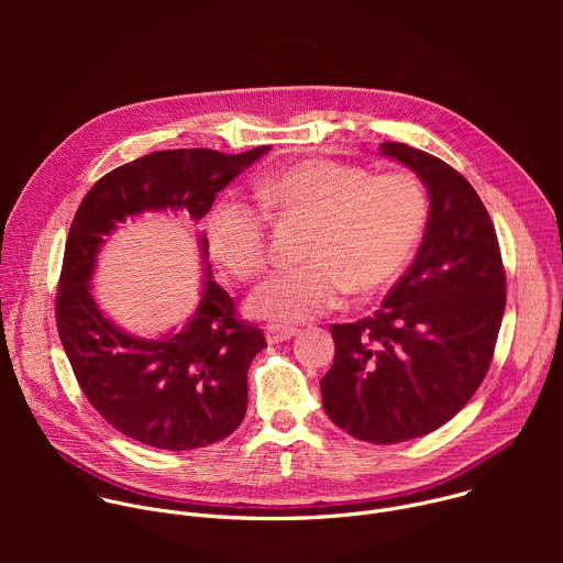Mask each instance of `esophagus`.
I'll use <instances>...</instances> for the list:
<instances>
[{
    "label": "esophagus",
    "mask_w": 563,
    "mask_h": 563,
    "mask_svg": "<svg viewBox=\"0 0 563 563\" xmlns=\"http://www.w3.org/2000/svg\"><path fill=\"white\" fill-rule=\"evenodd\" d=\"M298 334L296 328H278V325H269L265 330V339L269 345H278V343H285L289 339H294Z\"/></svg>",
    "instance_id": "34e87169"
}]
</instances>
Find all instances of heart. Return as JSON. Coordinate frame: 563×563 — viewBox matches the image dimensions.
I'll use <instances>...</instances> for the list:
<instances>
[{"mask_svg": "<svg viewBox=\"0 0 563 563\" xmlns=\"http://www.w3.org/2000/svg\"><path fill=\"white\" fill-rule=\"evenodd\" d=\"M269 213L309 220L302 258L276 272L250 298L254 316L278 325L305 323L341 305L345 294H369L394 280L415 254L428 220V196L417 176L367 169L336 159H302L256 187ZM211 256L235 278L254 280L267 265V218L224 198L207 218Z\"/></svg>", "mask_w": 563, "mask_h": 563, "instance_id": "heart-1", "label": "heart"}]
</instances>
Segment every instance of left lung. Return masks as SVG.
Returning a JSON list of instances; mask_svg holds the SVG:
<instances>
[{
  "label": "left lung",
  "instance_id": "8db88e82",
  "mask_svg": "<svg viewBox=\"0 0 563 563\" xmlns=\"http://www.w3.org/2000/svg\"><path fill=\"white\" fill-rule=\"evenodd\" d=\"M428 189L415 263L380 309L332 325L336 356L320 380L328 417L361 441L387 445L448 423L484 380L506 309V272L493 220L443 159L383 142Z\"/></svg>",
  "mask_w": 563,
  "mask_h": 563
}]
</instances>
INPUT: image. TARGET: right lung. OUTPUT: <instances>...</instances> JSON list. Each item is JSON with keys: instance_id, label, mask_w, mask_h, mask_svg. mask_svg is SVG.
<instances>
[{"instance_id": "1", "label": "right lung", "mask_w": 563, "mask_h": 563, "mask_svg": "<svg viewBox=\"0 0 563 563\" xmlns=\"http://www.w3.org/2000/svg\"><path fill=\"white\" fill-rule=\"evenodd\" d=\"M269 148L148 153L100 178L70 222L55 307L59 341L89 404L133 441L183 452L229 437L245 419L247 372L267 343L235 318L231 296L213 280L207 233L196 238L205 272L198 307L183 328L155 339L122 330L102 311L91 287L98 254L122 222L148 211L198 222Z\"/></svg>"}]
</instances>
